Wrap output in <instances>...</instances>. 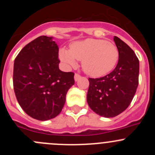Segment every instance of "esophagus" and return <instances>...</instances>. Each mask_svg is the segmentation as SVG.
Instances as JSON below:
<instances>
[{
	"mask_svg": "<svg viewBox=\"0 0 155 155\" xmlns=\"http://www.w3.org/2000/svg\"><path fill=\"white\" fill-rule=\"evenodd\" d=\"M80 78H81L80 75L77 74V73H76V74H75V76H74V79H75V81H76V82H77V81L79 80V79H80Z\"/></svg>",
	"mask_w": 155,
	"mask_h": 155,
	"instance_id": "esophagus-1",
	"label": "esophagus"
}]
</instances>
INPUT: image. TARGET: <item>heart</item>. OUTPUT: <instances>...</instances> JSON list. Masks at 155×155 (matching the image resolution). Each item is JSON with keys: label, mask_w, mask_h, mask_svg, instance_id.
Returning <instances> with one entry per match:
<instances>
[{"label": "heart", "mask_w": 155, "mask_h": 155, "mask_svg": "<svg viewBox=\"0 0 155 155\" xmlns=\"http://www.w3.org/2000/svg\"><path fill=\"white\" fill-rule=\"evenodd\" d=\"M119 51L114 43L101 39H86L75 41L70 49L61 48L59 58L68 68L76 66V60L82 61V68L92 77L108 74L116 66Z\"/></svg>", "instance_id": "heart-1"}]
</instances>
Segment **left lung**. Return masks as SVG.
<instances>
[{
	"instance_id": "left-lung-1",
	"label": "left lung",
	"mask_w": 155,
	"mask_h": 155,
	"mask_svg": "<svg viewBox=\"0 0 155 155\" xmlns=\"http://www.w3.org/2000/svg\"><path fill=\"white\" fill-rule=\"evenodd\" d=\"M114 41L119 51L116 68L104 77L88 79L87 104L105 118L117 116L129 107L139 84V59L121 39L114 37Z\"/></svg>"
}]
</instances>
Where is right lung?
I'll return each instance as SVG.
<instances>
[{
	"label": "right lung",
	"mask_w": 155,
	"mask_h": 155,
	"mask_svg": "<svg viewBox=\"0 0 155 155\" xmlns=\"http://www.w3.org/2000/svg\"><path fill=\"white\" fill-rule=\"evenodd\" d=\"M53 37L40 36L15 58L13 87L20 107L31 118L47 121L60 114L74 73L59 69L58 46Z\"/></svg>",
	"instance_id": "add662e5"
}]
</instances>
